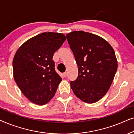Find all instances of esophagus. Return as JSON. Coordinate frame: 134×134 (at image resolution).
<instances>
[{
  "label": "esophagus",
  "instance_id": "obj_1",
  "mask_svg": "<svg viewBox=\"0 0 134 134\" xmlns=\"http://www.w3.org/2000/svg\"><path fill=\"white\" fill-rule=\"evenodd\" d=\"M63 76H64V77H67V72H64L63 73Z\"/></svg>",
  "mask_w": 134,
  "mask_h": 134
}]
</instances>
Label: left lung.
<instances>
[{
  "label": "left lung",
  "instance_id": "1",
  "mask_svg": "<svg viewBox=\"0 0 134 134\" xmlns=\"http://www.w3.org/2000/svg\"><path fill=\"white\" fill-rule=\"evenodd\" d=\"M66 37L78 66L71 89L82 101L94 103L106 94L116 74L115 51L105 40L88 32L74 31Z\"/></svg>",
  "mask_w": 134,
  "mask_h": 134
}]
</instances>
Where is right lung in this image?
Masks as SVG:
<instances>
[{
	"mask_svg": "<svg viewBox=\"0 0 134 134\" xmlns=\"http://www.w3.org/2000/svg\"><path fill=\"white\" fill-rule=\"evenodd\" d=\"M66 40L63 34L44 32L25 42L13 61L14 79L27 99L38 105L47 103L62 78L55 69L53 55Z\"/></svg>",
	"mask_w": 134,
	"mask_h": 134,
	"instance_id": "right-lung-1",
	"label": "right lung"
}]
</instances>
